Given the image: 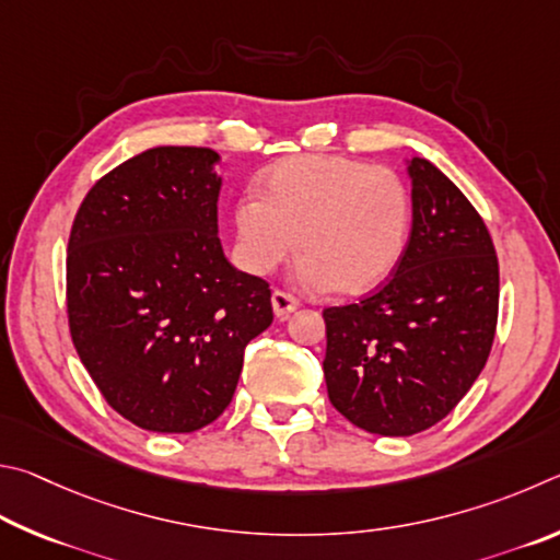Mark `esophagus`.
<instances>
[{"label": "esophagus", "instance_id": "34e87169", "mask_svg": "<svg viewBox=\"0 0 560 560\" xmlns=\"http://www.w3.org/2000/svg\"><path fill=\"white\" fill-rule=\"evenodd\" d=\"M298 307H300V302L292 295H288V292H282V290L272 292V312L278 319H288Z\"/></svg>", "mask_w": 560, "mask_h": 560}]
</instances>
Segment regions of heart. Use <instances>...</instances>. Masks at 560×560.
<instances>
[{
	"mask_svg": "<svg viewBox=\"0 0 560 560\" xmlns=\"http://www.w3.org/2000/svg\"><path fill=\"white\" fill-rule=\"evenodd\" d=\"M410 215V194L394 172L349 156L307 154L272 166L260 194H243L233 223L250 272L268 275L298 245L302 288L364 295L398 268Z\"/></svg>",
	"mask_w": 560,
	"mask_h": 560,
	"instance_id": "heart-1",
	"label": "heart"
}]
</instances>
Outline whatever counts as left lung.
<instances>
[{
  "instance_id": "1",
  "label": "left lung",
  "mask_w": 560,
  "mask_h": 560,
  "mask_svg": "<svg viewBox=\"0 0 560 560\" xmlns=\"http://www.w3.org/2000/svg\"><path fill=\"white\" fill-rule=\"evenodd\" d=\"M413 225L374 295L325 310L329 400L357 428L408 438L440 423L487 364L499 265L485 221L433 162L406 160Z\"/></svg>"
}]
</instances>
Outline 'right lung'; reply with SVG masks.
<instances>
[{
	"mask_svg": "<svg viewBox=\"0 0 560 560\" xmlns=\"http://www.w3.org/2000/svg\"><path fill=\"white\" fill-rule=\"evenodd\" d=\"M219 152L154 147L105 174L68 241V325L117 413L194 433L231 404L248 341L270 327L268 282L219 241Z\"/></svg>",
	"mask_w": 560,
	"mask_h": 560,
	"instance_id": "add662e5",
	"label": "right lung"
}]
</instances>
